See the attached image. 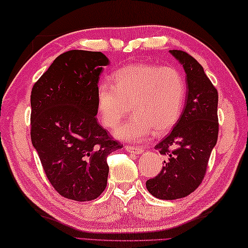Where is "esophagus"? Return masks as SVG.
Listing matches in <instances>:
<instances>
[{
  "label": "esophagus",
  "instance_id": "1",
  "mask_svg": "<svg viewBox=\"0 0 248 248\" xmlns=\"http://www.w3.org/2000/svg\"><path fill=\"white\" fill-rule=\"evenodd\" d=\"M125 150L127 151V153H131V154H142V151L144 149L140 148V147H135V146H126L125 147Z\"/></svg>",
  "mask_w": 248,
  "mask_h": 248
}]
</instances>
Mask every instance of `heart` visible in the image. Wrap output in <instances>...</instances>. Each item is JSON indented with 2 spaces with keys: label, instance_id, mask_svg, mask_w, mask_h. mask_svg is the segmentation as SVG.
<instances>
[{
  "label": "heart",
  "instance_id": "heart-1",
  "mask_svg": "<svg viewBox=\"0 0 248 248\" xmlns=\"http://www.w3.org/2000/svg\"><path fill=\"white\" fill-rule=\"evenodd\" d=\"M114 82L103 81L98 86L97 108L108 128L115 127L132 108L134 115L115 129L117 138L140 141L153 132L163 135L175 126L186 94L180 71L154 64H132L115 73Z\"/></svg>",
  "mask_w": 248,
  "mask_h": 248
}]
</instances>
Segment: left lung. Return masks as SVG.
Returning a JSON list of instances; mask_svg holds the SVG:
<instances>
[{"mask_svg": "<svg viewBox=\"0 0 248 248\" xmlns=\"http://www.w3.org/2000/svg\"><path fill=\"white\" fill-rule=\"evenodd\" d=\"M170 53L183 65L187 90L175 126L155 145L167 157L162 170L146 182L148 192L163 201L188 196L201 185L219 133L218 91L193 56L180 50Z\"/></svg>", "mask_w": 248, "mask_h": 248, "instance_id": "1", "label": "left lung"}]
</instances>
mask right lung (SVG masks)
Instances as JSON below:
<instances>
[{
    "mask_svg": "<svg viewBox=\"0 0 248 248\" xmlns=\"http://www.w3.org/2000/svg\"><path fill=\"white\" fill-rule=\"evenodd\" d=\"M108 63L101 52H65L30 95L32 146L54 189L76 202L93 201L103 193L107 157L123 147L95 117L100 74Z\"/></svg>",
    "mask_w": 248,
    "mask_h": 248,
    "instance_id": "right-lung-1",
    "label": "right lung"
}]
</instances>
